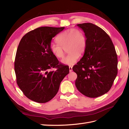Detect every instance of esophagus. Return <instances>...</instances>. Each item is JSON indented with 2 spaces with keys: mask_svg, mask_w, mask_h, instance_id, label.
Here are the masks:
<instances>
[{
  "mask_svg": "<svg viewBox=\"0 0 129 129\" xmlns=\"http://www.w3.org/2000/svg\"><path fill=\"white\" fill-rule=\"evenodd\" d=\"M69 72H72V71H73V67H71V66H69Z\"/></svg>",
  "mask_w": 129,
  "mask_h": 129,
  "instance_id": "1",
  "label": "esophagus"
}]
</instances>
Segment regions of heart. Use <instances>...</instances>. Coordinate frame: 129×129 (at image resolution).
Returning <instances> with one entry per match:
<instances>
[{
    "mask_svg": "<svg viewBox=\"0 0 129 129\" xmlns=\"http://www.w3.org/2000/svg\"><path fill=\"white\" fill-rule=\"evenodd\" d=\"M58 44L52 43L50 45L51 53L57 59L64 55V49L68 54L61 60L62 64L73 65L78 61L80 55L83 54L86 47V38L81 31L76 29H70L59 34L56 38Z\"/></svg>",
    "mask_w": 129,
    "mask_h": 129,
    "instance_id": "b5f03b06",
    "label": "heart"
}]
</instances>
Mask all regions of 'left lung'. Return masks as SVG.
<instances>
[{
    "mask_svg": "<svg viewBox=\"0 0 129 129\" xmlns=\"http://www.w3.org/2000/svg\"><path fill=\"white\" fill-rule=\"evenodd\" d=\"M86 38L83 57L73 70L77 74L76 88L86 96L97 98L108 92L117 74V56L112 40L92 23L77 24Z\"/></svg>",
    "mask_w": 129,
    "mask_h": 129,
    "instance_id": "left-lung-1",
    "label": "left lung"
}]
</instances>
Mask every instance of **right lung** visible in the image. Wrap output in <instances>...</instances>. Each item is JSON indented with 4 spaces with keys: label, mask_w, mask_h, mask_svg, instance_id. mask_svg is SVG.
Masks as SVG:
<instances>
[{
    "label": "right lung",
    "mask_w": 129,
    "mask_h": 129,
    "mask_svg": "<svg viewBox=\"0 0 129 129\" xmlns=\"http://www.w3.org/2000/svg\"><path fill=\"white\" fill-rule=\"evenodd\" d=\"M65 27L43 26L21 38L16 50L14 70L16 83L24 94L39 103L51 100L62 79L69 73L50 50L51 40ZM54 68L55 71L51 70Z\"/></svg>",
    "instance_id": "obj_1"
}]
</instances>
